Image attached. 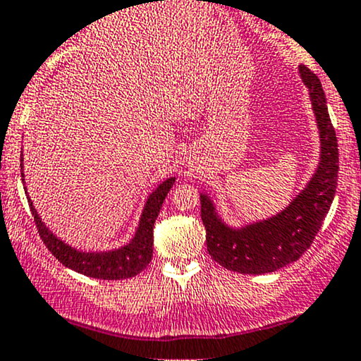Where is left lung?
Masks as SVG:
<instances>
[{
  "label": "left lung",
  "instance_id": "8db88e82",
  "mask_svg": "<svg viewBox=\"0 0 361 361\" xmlns=\"http://www.w3.org/2000/svg\"><path fill=\"white\" fill-rule=\"evenodd\" d=\"M307 85L310 103L321 134V163L309 185L287 209L268 221L243 229L227 227L207 195H200L202 222L205 226L207 251L227 270L247 275L271 273L293 263L309 250L333 204L338 185V139L327 111L319 78L305 66L299 68Z\"/></svg>",
  "mask_w": 361,
  "mask_h": 361
}]
</instances>
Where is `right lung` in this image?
I'll use <instances>...</instances> for the list:
<instances>
[{
  "label": "right lung",
  "mask_w": 361,
  "mask_h": 361,
  "mask_svg": "<svg viewBox=\"0 0 361 361\" xmlns=\"http://www.w3.org/2000/svg\"><path fill=\"white\" fill-rule=\"evenodd\" d=\"M173 183H175V178H169V180L163 181L154 192L149 195L146 207H144V212L140 215L137 233H135L134 239L130 243L118 247V250L103 252H82L68 246L66 243H62L59 238H56L45 227V224L40 221L39 214H37L34 205H32L30 198H27L32 215H34L37 231H39L40 238H42L47 250L56 256V259H59L64 267L71 268V270L81 273V275L91 276V279L122 280L137 275V273H140L147 267L149 261L152 259V244H154L152 227H154L157 214H159L164 198H166L168 192L171 190Z\"/></svg>",
  "instance_id": "obj_1"
}]
</instances>
